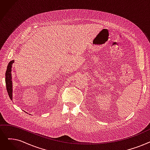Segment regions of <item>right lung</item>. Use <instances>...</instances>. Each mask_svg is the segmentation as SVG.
Listing matches in <instances>:
<instances>
[{"instance_id":"1","label":"right lung","mask_w":150,"mask_h":150,"mask_svg":"<svg viewBox=\"0 0 150 150\" xmlns=\"http://www.w3.org/2000/svg\"><path fill=\"white\" fill-rule=\"evenodd\" d=\"M13 63H14V61L13 60L10 61L8 65L7 69L5 73V83H6V88L7 90V93L11 100H12V82H11V65Z\"/></svg>"}]
</instances>
